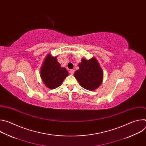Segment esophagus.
<instances>
[{
    "instance_id": "34e87169",
    "label": "esophagus",
    "mask_w": 146,
    "mask_h": 146,
    "mask_svg": "<svg viewBox=\"0 0 146 146\" xmlns=\"http://www.w3.org/2000/svg\"><path fill=\"white\" fill-rule=\"evenodd\" d=\"M69 72H70V73L71 74H73L74 73V70H73V69H72V70H70Z\"/></svg>"
}]
</instances>
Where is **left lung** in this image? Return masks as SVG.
Masks as SVG:
<instances>
[{"mask_svg": "<svg viewBox=\"0 0 146 146\" xmlns=\"http://www.w3.org/2000/svg\"><path fill=\"white\" fill-rule=\"evenodd\" d=\"M78 67L79 69L75 72L74 76L82 87L93 91L101 85L103 73L95 58L89 60L82 59Z\"/></svg>", "mask_w": 146, "mask_h": 146, "instance_id": "1", "label": "left lung"}]
</instances>
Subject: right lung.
Here are the masks:
<instances>
[{"label": "right lung", "mask_w": 146, "mask_h": 146, "mask_svg": "<svg viewBox=\"0 0 146 146\" xmlns=\"http://www.w3.org/2000/svg\"><path fill=\"white\" fill-rule=\"evenodd\" d=\"M69 73L65 68H62L56 57L50 54L46 57L40 69V77L44 84L50 89L59 87Z\"/></svg>", "instance_id": "right-lung-1"}]
</instances>
